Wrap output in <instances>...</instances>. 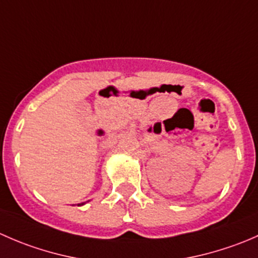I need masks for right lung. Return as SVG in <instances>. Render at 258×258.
<instances>
[{"label":"right lung","mask_w":258,"mask_h":258,"mask_svg":"<svg viewBox=\"0 0 258 258\" xmlns=\"http://www.w3.org/2000/svg\"><path fill=\"white\" fill-rule=\"evenodd\" d=\"M80 205H83V204H80Z\"/></svg>","instance_id":"add662e5"}]
</instances>
